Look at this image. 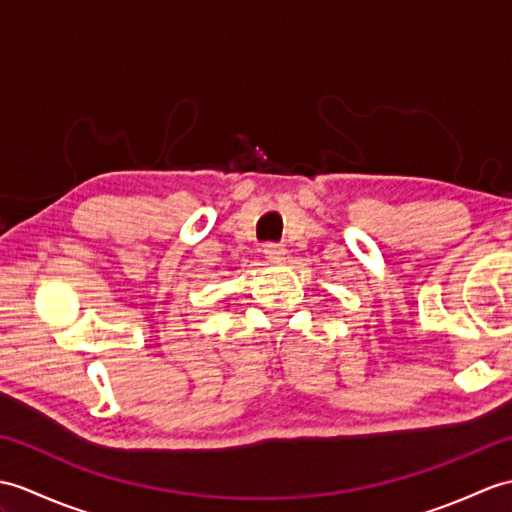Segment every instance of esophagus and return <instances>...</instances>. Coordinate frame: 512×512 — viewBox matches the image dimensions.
<instances>
[{
	"mask_svg": "<svg viewBox=\"0 0 512 512\" xmlns=\"http://www.w3.org/2000/svg\"><path fill=\"white\" fill-rule=\"evenodd\" d=\"M264 255L270 259V261H279L283 259L285 255V248L281 244H266L264 246Z\"/></svg>",
	"mask_w": 512,
	"mask_h": 512,
	"instance_id": "esophagus-1",
	"label": "esophagus"
}]
</instances>
